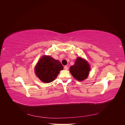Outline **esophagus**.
Listing matches in <instances>:
<instances>
[{"mask_svg": "<svg viewBox=\"0 0 125 125\" xmlns=\"http://www.w3.org/2000/svg\"><path fill=\"white\" fill-rule=\"evenodd\" d=\"M64 68V69L66 70H68V67L67 66H65Z\"/></svg>", "mask_w": 125, "mask_h": 125, "instance_id": "1", "label": "esophagus"}]
</instances>
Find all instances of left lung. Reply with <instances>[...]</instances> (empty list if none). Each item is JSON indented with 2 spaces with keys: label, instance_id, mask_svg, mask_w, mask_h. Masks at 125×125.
Returning a JSON list of instances; mask_svg holds the SVG:
<instances>
[{
  "label": "left lung",
  "instance_id": "obj_1",
  "mask_svg": "<svg viewBox=\"0 0 125 125\" xmlns=\"http://www.w3.org/2000/svg\"><path fill=\"white\" fill-rule=\"evenodd\" d=\"M90 66L88 62L81 57H78L73 66H71L70 71L76 79L82 81L88 77Z\"/></svg>",
  "mask_w": 125,
  "mask_h": 125
}]
</instances>
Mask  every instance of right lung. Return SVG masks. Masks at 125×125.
<instances>
[{
	"label": "right lung",
	"mask_w": 125,
	"mask_h": 125,
	"mask_svg": "<svg viewBox=\"0 0 125 125\" xmlns=\"http://www.w3.org/2000/svg\"><path fill=\"white\" fill-rule=\"evenodd\" d=\"M61 63L49 56H43L35 67V73L37 77L44 83H50L54 81L63 70Z\"/></svg>",
	"instance_id": "1"
}]
</instances>
